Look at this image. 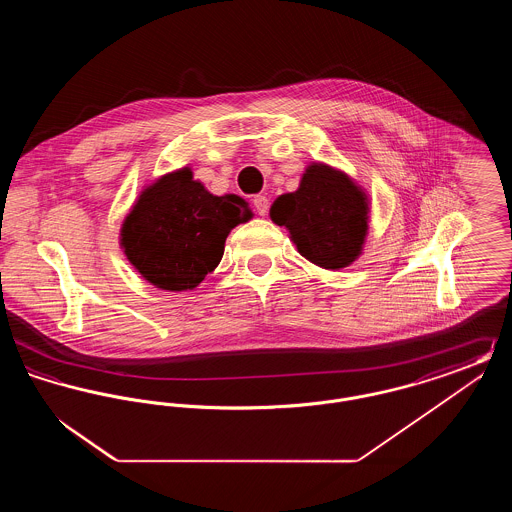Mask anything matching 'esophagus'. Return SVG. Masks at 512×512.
<instances>
[{
	"label": "esophagus",
	"instance_id": "obj_1",
	"mask_svg": "<svg viewBox=\"0 0 512 512\" xmlns=\"http://www.w3.org/2000/svg\"><path fill=\"white\" fill-rule=\"evenodd\" d=\"M268 199L265 195H255V199H253V207H255V211L261 215V217H265L268 213Z\"/></svg>",
	"mask_w": 512,
	"mask_h": 512
}]
</instances>
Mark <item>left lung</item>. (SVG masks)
Wrapping results in <instances>:
<instances>
[{
    "mask_svg": "<svg viewBox=\"0 0 512 512\" xmlns=\"http://www.w3.org/2000/svg\"><path fill=\"white\" fill-rule=\"evenodd\" d=\"M366 195L347 174L326 165H311L293 194L280 195L270 219L286 226L299 253L318 267L351 265L368 230Z\"/></svg>",
    "mask_w": 512,
    "mask_h": 512,
    "instance_id": "8db88e82",
    "label": "left lung"
}]
</instances>
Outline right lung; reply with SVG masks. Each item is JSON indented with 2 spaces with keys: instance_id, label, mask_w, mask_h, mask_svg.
<instances>
[{
  "instance_id": "1",
  "label": "right lung",
  "mask_w": 512,
  "mask_h": 512,
  "mask_svg": "<svg viewBox=\"0 0 512 512\" xmlns=\"http://www.w3.org/2000/svg\"><path fill=\"white\" fill-rule=\"evenodd\" d=\"M251 219L242 197L209 194L190 169L146 188L122 224L128 261L153 286L194 290L219 265L234 226Z\"/></svg>"
}]
</instances>
